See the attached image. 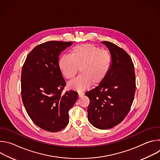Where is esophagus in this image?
Returning a JSON list of instances; mask_svg holds the SVG:
<instances>
[{
    "mask_svg": "<svg viewBox=\"0 0 160 160\" xmlns=\"http://www.w3.org/2000/svg\"><path fill=\"white\" fill-rule=\"evenodd\" d=\"M83 95V93H82V92H78V97H81V96H82Z\"/></svg>",
    "mask_w": 160,
    "mask_h": 160,
    "instance_id": "34e87169",
    "label": "esophagus"
}]
</instances>
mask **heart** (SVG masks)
I'll return each instance as SVG.
<instances>
[{"label": "heart", "mask_w": 160, "mask_h": 160, "mask_svg": "<svg viewBox=\"0 0 160 160\" xmlns=\"http://www.w3.org/2000/svg\"><path fill=\"white\" fill-rule=\"evenodd\" d=\"M111 64L110 54L92 44L77 45L71 51L70 56L62 55L58 62L60 72L69 80L75 77L80 68L81 75L68 85L78 91L86 90L92 83H101L110 70Z\"/></svg>", "instance_id": "b5f03b06"}]
</instances>
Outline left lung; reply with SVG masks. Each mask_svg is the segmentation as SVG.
I'll list each match as a JSON object with an SVG mask.
<instances>
[{"label": "left lung", "instance_id": "left-lung-1", "mask_svg": "<svg viewBox=\"0 0 160 160\" xmlns=\"http://www.w3.org/2000/svg\"><path fill=\"white\" fill-rule=\"evenodd\" d=\"M101 43L110 52V70L104 80L85 96L90 100L88 122L105 130L121 123L128 113L135 92V75L132 59L123 49L108 41Z\"/></svg>", "mask_w": 160, "mask_h": 160}]
</instances>
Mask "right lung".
Here are the masks:
<instances>
[{
    "label": "right lung",
    "instance_id": "add662e5",
    "mask_svg": "<svg viewBox=\"0 0 160 160\" xmlns=\"http://www.w3.org/2000/svg\"><path fill=\"white\" fill-rule=\"evenodd\" d=\"M72 43L49 41L38 45L22 68L21 97L25 109L36 125L49 132H58L68 124V111L78 99L73 90L61 94L66 82L58 66L59 55Z\"/></svg>",
    "mask_w": 160,
    "mask_h": 160
}]
</instances>
